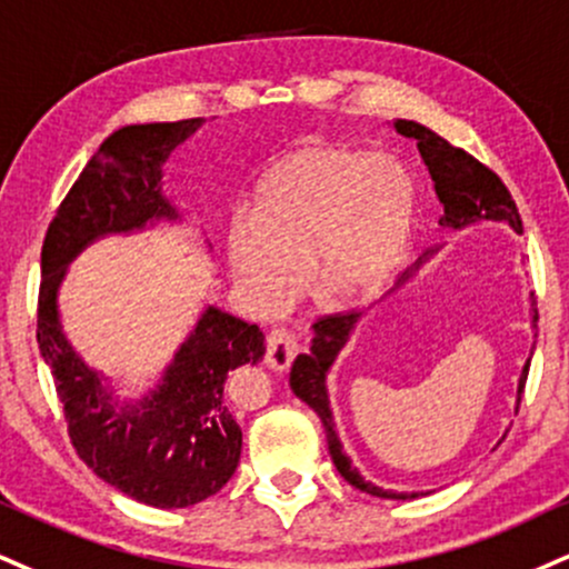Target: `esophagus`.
Returning a JSON list of instances; mask_svg holds the SVG:
<instances>
[{
  "label": "esophagus",
  "instance_id": "1",
  "mask_svg": "<svg viewBox=\"0 0 569 569\" xmlns=\"http://www.w3.org/2000/svg\"><path fill=\"white\" fill-rule=\"evenodd\" d=\"M264 347V362L272 371H286L299 352L297 337H293L289 328H272V331L267 333Z\"/></svg>",
  "mask_w": 569,
  "mask_h": 569
}]
</instances>
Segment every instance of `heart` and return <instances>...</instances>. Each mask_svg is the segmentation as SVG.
<instances>
[{
    "label": "heart",
    "instance_id": "obj_1",
    "mask_svg": "<svg viewBox=\"0 0 569 569\" xmlns=\"http://www.w3.org/2000/svg\"><path fill=\"white\" fill-rule=\"evenodd\" d=\"M416 224V184L371 148L307 142L257 184L251 217L224 236L230 276L259 312L289 305L307 267L328 302H360L392 280Z\"/></svg>",
    "mask_w": 569,
    "mask_h": 569
}]
</instances>
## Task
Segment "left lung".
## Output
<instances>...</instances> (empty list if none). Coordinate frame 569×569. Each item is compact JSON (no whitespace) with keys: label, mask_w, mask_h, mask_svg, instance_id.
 I'll list each match as a JSON object with an SVG mask.
<instances>
[{"label":"left lung","mask_w":569,"mask_h":569,"mask_svg":"<svg viewBox=\"0 0 569 569\" xmlns=\"http://www.w3.org/2000/svg\"><path fill=\"white\" fill-rule=\"evenodd\" d=\"M395 129L402 137L416 140V148H419L421 159L427 163L429 174H432L435 193L445 207V214L440 217L442 228L463 230L471 222H485V219H490V222H503L509 224V228H515L517 232H522V219H519L515 198H511L509 190H506V184L501 182V177L492 172V169L477 161L475 156H469L467 150L450 146L445 137L432 132V129L416 124V121L397 119ZM427 257L429 254H423L419 262L410 267L406 276L397 280V286L406 283V280L419 270ZM530 299H532V328H536L538 323L536 297ZM358 318L360 312H337V315H326V318H320L318 323L312 326L310 352L299 355V358L293 360L289 385L293 389V395H297L302 402H307V406L320 416V421H323L326 427V440H328V450H331L333 463H337L339 475L345 477L352 488L371 492L376 498H389V501H408V498H416V492L385 490L379 488V485L362 480L360 471L352 467L350 456H347L345 448H341L337 429H333V413H331V402H328L326 376L331 371L333 360L339 358V352L345 350L347 341H350ZM527 371H530V360L525 362L522 376H519L517 408L525 392Z\"/></svg>","instance_id":"obj_1"}]
</instances>
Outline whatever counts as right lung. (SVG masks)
<instances>
[{
	"mask_svg": "<svg viewBox=\"0 0 569 569\" xmlns=\"http://www.w3.org/2000/svg\"><path fill=\"white\" fill-rule=\"evenodd\" d=\"M198 127L201 119H184L113 132L68 190L42 246L37 341L52 368L68 437L100 480L156 509L201 503L228 485L243 435L222 397L224 381L232 368L262 360V331L207 307L161 385L142 400L119 402L66 339L58 289L66 267L98 238L180 219L161 193V167Z\"/></svg>",
	"mask_w": 569,
	"mask_h": 569,
	"instance_id": "add662e5",
	"label": "right lung"
}]
</instances>
